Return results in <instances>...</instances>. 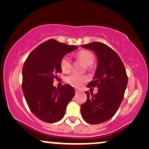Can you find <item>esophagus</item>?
I'll return each instance as SVG.
<instances>
[{"instance_id":"1","label":"esophagus","mask_w":149,"mask_h":149,"mask_svg":"<svg viewBox=\"0 0 149 149\" xmlns=\"http://www.w3.org/2000/svg\"><path fill=\"white\" fill-rule=\"evenodd\" d=\"M75 91H76V94H78V93H79V92H80V90H76H76H75Z\"/></svg>"}]
</instances>
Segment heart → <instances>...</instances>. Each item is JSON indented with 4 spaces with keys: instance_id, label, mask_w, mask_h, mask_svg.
<instances>
[{
    "instance_id": "heart-1",
    "label": "heart",
    "mask_w": 149,
    "mask_h": 149,
    "mask_svg": "<svg viewBox=\"0 0 149 149\" xmlns=\"http://www.w3.org/2000/svg\"><path fill=\"white\" fill-rule=\"evenodd\" d=\"M77 58L79 60L83 61L85 66H88V67L93 64L94 61H95L94 55L92 54V53L88 50H81L78 52L77 54ZM60 68L64 73H66L71 71V62L69 57L64 56L61 58L60 61ZM66 80L70 85H73L76 88H80L87 81V78L83 76L74 73V74L68 76Z\"/></svg>"
}]
</instances>
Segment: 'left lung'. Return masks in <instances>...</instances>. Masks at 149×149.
<instances>
[{
    "instance_id": "1",
    "label": "left lung",
    "mask_w": 149,
    "mask_h": 149,
    "mask_svg": "<svg viewBox=\"0 0 149 149\" xmlns=\"http://www.w3.org/2000/svg\"><path fill=\"white\" fill-rule=\"evenodd\" d=\"M82 47L91 49L97 57L96 71L88 87H97L98 92L95 95L85 92L88 100L80 106V111L87 123L100 124L109 120L117 112L127 88V76L120 58L109 46L92 42Z\"/></svg>"
}]
</instances>
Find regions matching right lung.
I'll return each mask as SVG.
<instances>
[{
	"label": "right lung",
	"instance_id": "1",
	"mask_svg": "<svg viewBox=\"0 0 149 149\" xmlns=\"http://www.w3.org/2000/svg\"><path fill=\"white\" fill-rule=\"evenodd\" d=\"M78 47L47 40L30 53L22 69V91L28 107L38 118L55 123L64 117L69 102L75 95L68 84L53 86L57 73H61L60 61Z\"/></svg>",
	"mask_w": 149,
	"mask_h": 149
}]
</instances>
